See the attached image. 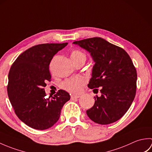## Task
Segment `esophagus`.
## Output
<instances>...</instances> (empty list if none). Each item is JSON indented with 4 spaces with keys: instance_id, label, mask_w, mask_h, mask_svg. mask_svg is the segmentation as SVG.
<instances>
[{
    "instance_id": "34e87169",
    "label": "esophagus",
    "mask_w": 152,
    "mask_h": 152,
    "mask_svg": "<svg viewBox=\"0 0 152 152\" xmlns=\"http://www.w3.org/2000/svg\"><path fill=\"white\" fill-rule=\"evenodd\" d=\"M80 97V95H71V99H78Z\"/></svg>"
}]
</instances>
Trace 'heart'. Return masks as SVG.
I'll list each match as a JSON object with an SVG mask.
<instances>
[{
	"instance_id": "1",
	"label": "heart",
	"mask_w": 152,
	"mask_h": 152,
	"mask_svg": "<svg viewBox=\"0 0 152 152\" xmlns=\"http://www.w3.org/2000/svg\"><path fill=\"white\" fill-rule=\"evenodd\" d=\"M71 59L74 61L77 60H86V54L82 51L78 50H74L72 51L70 55ZM84 80L82 78H70L64 80L61 83V88L72 93H78L82 91L83 86H84Z\"/></svg>"
}]
</instances>
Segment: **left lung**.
<instances>
[{"label": "left lung", "instance_id": "1", "mask_svg": "<svg viewBox=\"0 0 152 152\" xmlns=\"http://www.w3.org/2000/svg\"><path fill=\"white\" fill-rule=\"evenodd\" d=\"M73 44L89 51L95 62L88 88L101 87V95L94 96L95 104L87 115L101 125L118 121L130 108L136 94L137 74L131 57L123 48L100 37Z\"/></svg>", "mask_w": 152, "mask_h": 152}]
</instances>
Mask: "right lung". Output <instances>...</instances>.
Masks as SVG:
<instances>
[{"label": "right lung", "instance_id": "obj_1", "mask_svg": "<svg viewBox=\"0 0 152 152\" xmlns=\"http://www.w3.org/2000/svg\"><path fill=\"white\" fill-rule=\"evenodd\" d=\"M68 43L34 46L19 55L8 74V95L19 119L38 130L50 128L59 120L69 93L60 89L46 98L44 88L51 80L49 64L53 56Z\"/></svg>", "mask_w": 152, "mask_h": 152}]
</instances>
